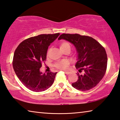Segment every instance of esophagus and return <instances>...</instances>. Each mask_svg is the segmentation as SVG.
<instances>
[{"mask_svg": "<svg viewBox=\"0 0 120 120\" xmlns=\"http://www.w3.org/2000/svg\"><path fill=\"white\" fill-rule=\"evenodd\" d=\"M65 74L67 75H69V74H70V72H67V71H65L64 72Z\"/></svg>", "mask_w": 120, "mask_h": 120, "instance_id": "obj_1", "label": "esophagus"}]
</instances>
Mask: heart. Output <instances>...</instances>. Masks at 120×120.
Returning <instances> with one entry per match:
<instances>
[{"mask_svg": "<svg viewBox=\"0 0 120 120\" xmlns=\"http://www.w3.org/2000/svg\"><path fill=\"white\" fill-rule=\"evenodd\" d=\"M59 48L61 51L64 53L66 52H69L71 50V46L68 42L66 41H62L59 44ZM50 52V50H49L47 52V56H49ZM69 62L68 60H61L58 61L54 64V66L59 69L66 70H67L69 68Z\"/></svg>", "mask_w": 120, "mask_h": 120, "instance_id": "heart-1", "label": "heart"}]
</instances>
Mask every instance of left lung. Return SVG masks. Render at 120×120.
<instances>
[{
	"instance_id": "obj_1",
	"label": "left lung",
	"mask_w": 120,
	"mask_h": 120,
	"mask_svg": "<svg viewBox=\"0 0 120 120\" xmlns=\"http://www.w3.org/2000/svg\"><path fill=\"white\" fill-rule=\"evenodd\" d=\"M70 42L76 48L77 53V69L78 79L72 86L77 90L86 91L94 88L102 79L106 72L107 57L105 49L94 38L78 34H62L58 40Z\"/></svg>"
}]
</instances>
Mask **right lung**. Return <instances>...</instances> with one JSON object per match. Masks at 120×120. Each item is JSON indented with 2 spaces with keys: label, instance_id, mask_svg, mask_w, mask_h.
<instances>
[{
  "label": "right lung",
  "instance_id": "obj_1",
  "mask_svg": "<svg viewBox=\"0 0 120 120\" xmlns=\"http://www.w3.org/2000/svg\"><path fill=\"white\" fill-rule=\"evenodd\" d=\"M59 35L41 34L30 38L16 48L13 57L14 70L22 84L30 90L43 92L53 83L57 72L42 74L40 68L46 60L48 47Z\"/></svg>",
  "mask_w": 120,
  "mask_h": 120
}]
</instances>
